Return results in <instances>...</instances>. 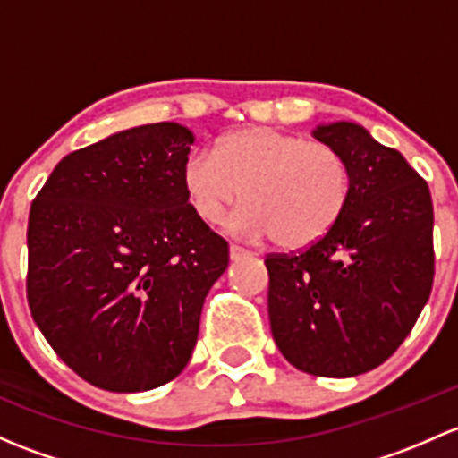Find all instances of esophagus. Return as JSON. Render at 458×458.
I'll return each mask as SVG.
<instances>
[{
	"label": "esophagus",
	"instance_id": "obj_1",
	"mask_svg": "<svg viewBox=\"0 0 458 458\" xmlns=\"http://www.w3.org/2000/svg\"><path fill=\"white\" fill-rule=\"evenodd\" d=\"M250 252L245 248H239V245H230V261H243L248 259Z\"/></svg>",
	"mask_w": 458,
	"mask_h": 458
}]
</instances>
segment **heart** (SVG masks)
Masks as SVG:
<instances>
[{"label":"heart","instance_id":"obj_1","mask_svg":"<svg viewBox=\"0 0 458 458\" xmlns=\"http://www.w3.org/2000/svg\"><path fill=\"white\" fill-rule=\"evenodd\" d=\"M182 189L204 224H221L243 197L228 224L234 234L305 248L338 224L351 175L344 157L327 144L274 127H245L219 138L213 156L191 153L182 166Z\"/></svg>","mask_w":458,"mask_h":458}]
</instances>
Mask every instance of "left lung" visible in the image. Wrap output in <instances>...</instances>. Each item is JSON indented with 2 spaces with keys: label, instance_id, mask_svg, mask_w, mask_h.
<instances>
[{
  "label": "left lung",
  "instance_id": "obj_1",
  "mask_svg": "<svg viewBox=\"0 0 458 458\" xmlns=\"http://www.w3.org/2000/svg\"><path fill=\"white\" fill-rule=\"evenodd\" d=\"M311 136L344 157L349 201L320 242L266 259L269 327L292 367L355 377L391 358L428 302L432 199L402 153L362 124H318Z\"/></svg>",
  "mask_w": 458,
  "mask_h": 458
}]
</instances>
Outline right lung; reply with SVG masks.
Instances as JSON below:
<instances>
[{
    "label": "right lung",
    "mask_w": 458,
    "mask_h": 458,
    "mask_svg": "<svg viewBox=\"0 0 458 458\" xmlns=\"http://www.w3.org/2000/svg\"><path fill=\"white\" fill-rule=\"evenodd\" d=\"M191 129H124L65 156L32 201L28 305L61 360L94 386L142 393L189 364L228 243L192 213Z\"/></svg>",
    "instance_id": "right-lung-1"
}]
</instances>
